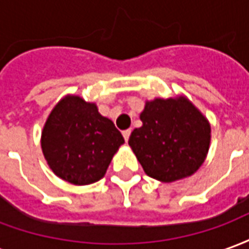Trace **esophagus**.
I'll list each match as a JSON object with an SVG mask.
<instances>
[{
  "label": "esophagus",
  "instance_id": "obj_1",
  "mask_svg": "<svg viewBox=\"0 0 249 249\" xmlns=\"http://www.w3.org/2000/svg\"><path fill=\"white\" fill-rule=\"evenodd\" d=\"M130 132H132V130H130V129H126V130H124V132H123V136H124L125 141H128V140H129Z\"/></svg>",
  "mask_w": 249,
  "mask_h": 249
}]
</instances>
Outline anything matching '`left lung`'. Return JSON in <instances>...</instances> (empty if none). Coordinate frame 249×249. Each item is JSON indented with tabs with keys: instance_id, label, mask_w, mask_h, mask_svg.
Returning <instances> with one entry per match:
<instances>
[{
	"instance_id": "8db88e82",
	"label": "left lung",
	"mask_w": 249,
	"mask_h": 249,
	"mask_svg": "<svg viewBox=\"0 0 249 249\" xmlns=\"http://www.w3.org/2000/svg\"><path fill=\"white\" fill-rule=\"evenodd\" d=\"M128 144L144 172L172 183L189 178L203 165L211 142L207 117L185 96L146 101Z\"/></svg>"
}]
</instances>
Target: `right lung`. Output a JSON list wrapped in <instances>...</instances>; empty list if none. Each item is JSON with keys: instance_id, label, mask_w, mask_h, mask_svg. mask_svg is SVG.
<instances>
[{"instance_id": "add662e5", "label": "right lung", "mask_w": 249, "mask_h": 249, "mask_svg": "<svg viewBox=\"0 0 249 249\" xmlns=\"http://www.w3.org/2000/svg\"><path fill=\"white\" fill-rule=\"evenodd\" d=\"M124 137L94 103L80 96L61 98L48 116L41 148L53 173L74 185L101 180Z\"/></svg>"}]
</instances>
